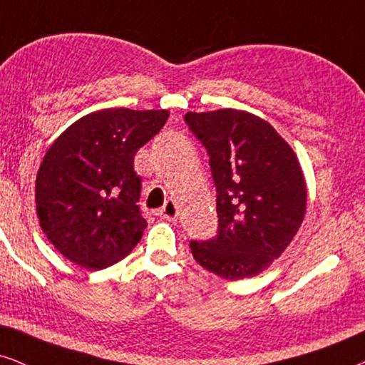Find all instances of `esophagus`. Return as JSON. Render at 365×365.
<instances>
[{"label":"esophagus","instance_id":"34e87169","mask_svg":"<svg viewBox=\"0 0 365 365\" xmlns=\"http://www.w3.org/2000/svg\"><path fill=\"white\" fill-rule=\"evenodd\" d=\"M158 214H159V216H161L163 219H168V221H176L178 216H179L176 201H173V199H169V201H166V204H164V207L159 209Z\"/></svg>","mask_w":365,"mask_h":365}]
</instances>
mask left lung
<instances>
[{"instance_id": "obj_1", "label": "left lung", "mask_w": 365, "mask_h": 365, "mask_svg": "<svg viewBox=\"0 0 365 365\" xmlns=\"http://www.w3.org/2000/svg\"><path fill=\"white\" fill-rule=\"evenodd\" d=\"M207 149L217 189V236L191 242L199 266L229 281L257 276L301 227L307 186L297 154L266 119L242 109L186 113Z\"/></svg>"}]
</instances>
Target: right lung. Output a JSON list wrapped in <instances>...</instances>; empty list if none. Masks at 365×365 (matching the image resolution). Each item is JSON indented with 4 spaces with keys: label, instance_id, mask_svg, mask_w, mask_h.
Wrapping results in <instances>:
<instances>
[{
    "label": "right lung",
    "instance_id": "obj_1",
    "mask_svg": "<svg viewBox=\"0 0 365 365\" xmlns=\"http://www.w3.org/2000/svg\"><path fill=\"white\" fill-rule=\"evenodd\" d=\"M168 118V109H99L49 146L36 174V212L49 242L73 264L106 269L141 241L148 222L136 204L134 154Z\"/></svg>",
    "mask_w": 365,
    "mask_h": 365
}]
</instances>
